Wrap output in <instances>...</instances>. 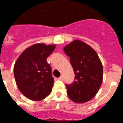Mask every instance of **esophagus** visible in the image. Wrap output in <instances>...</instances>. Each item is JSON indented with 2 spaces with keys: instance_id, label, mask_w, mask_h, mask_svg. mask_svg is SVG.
Wrapping results in <instances>:
<instances>
[{
  "instance_id": "obj_1",
  "label": "esophagus",
  "mask_w": 123,
  "mask_h": 123,
  "mask_svg": "<svg viewBox=\"0 0 123 123\" xmlns=\"http://www.w3.org/2000/svg\"><path fill=\"white\" fill-rule=\"evenodd\" d=\"M59 80H63V76H62V75H61L60 77H59Z\"/></svg>"
}]
</instances>
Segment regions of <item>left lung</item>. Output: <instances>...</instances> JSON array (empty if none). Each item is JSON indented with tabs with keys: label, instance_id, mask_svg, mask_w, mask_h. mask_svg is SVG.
I'll list each match as a JSON object with an SVG mask.
<instances>
[{
	"label": "left lung",
	"instance_id": "8db88e82",
	"mask_svg": "<svg viewBox=\"0 0 123 123\" xmlns=\"http://www.w3.org/2000/svg\"><path fill=\"white\" fill-rule=\"evenodd\" d=\"M70 57L75 74L74 81L66 84L70 100L82 103L92 99L103 82V66L95 51L80 40H74L64 48Z\"/></svg>",
	"mask_w": 123,
	"mask_h": 123
}]
</instances>
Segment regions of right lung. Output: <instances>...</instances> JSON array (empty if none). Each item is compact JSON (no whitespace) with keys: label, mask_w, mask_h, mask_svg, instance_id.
Returning a JSON list of instances; mask_svg holds the SVG:
<instances>
[{"label":"right lung","mask_w":123,"mask_h":123,"mask_svg":"<svg viewBox=\"0 0 123 123\" xmlns=\"http://www.w3.org/2000/svg\"><path fill=\"white\" fill-rule=\"evenodd\" d=\"M55 48V45L36 44L26 49L17 59L13 68L16 84L30 100H42L51 93L54 81L46 59Z\"/></svg>","instance_id":"right-lung-1"}]
</instances>
